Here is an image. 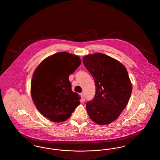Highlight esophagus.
Listing matches in <instances>:
<instances>
[{
    "instance_id": "obj_1",
    "label": "esophagus",
    "mask_w": 160,
    "mask_h": 160,
    "mask_svg": "<svg viewBox=\"0 0 160 160\" xmlns=\"http://www.w3.org/2000/svg\"><path fill=\"white\" fill-rule=\"evenodd\" d=\"M80 96H81V99H82V102H84L85 101V95L83 93H81L80 94Z\"/></svg>"
}]
</instances>
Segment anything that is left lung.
Listing matches in <instances>:
<instances>
[{"label":"left lung","instance_id":"8db88e82","mask_svg":"<svg viewBox=\"0 0 160 160\" xmlns=\"http://www.w3.org/2000/svg\"><path fill=\"white\" fill-rule=\"evenodd\" d=\"M83 62L93 77L96 94L86 104L90 118L101 125L117 120L128 103L132 85L124 66L104 54H88Z\"/></svg>","mask_w":160,"mask_h":160}]
</instances>
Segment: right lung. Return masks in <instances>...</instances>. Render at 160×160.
<instances>
[{"label":"right lung","mask_w":160,"mask_h":160,"mask_svg":"<svg viewBox=\"0 0 160 160\" xmlns=\"http://www.w3.org/2000/svg\"><path fill=\"white\" fill-rule=\"evenodd\" d=\"M79 56L59 52L45 58L36 68L31 92L37 110L54 122L68 119L80 102L72 91L69 75L81 64Z\"/></svg>","instance_id":"1"}]
</instances>
